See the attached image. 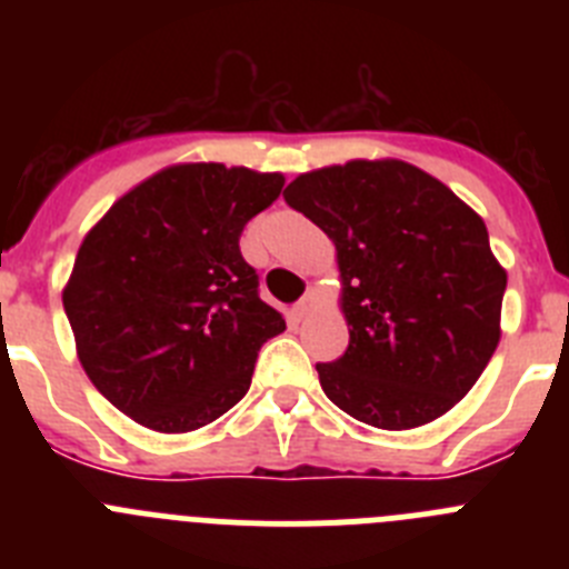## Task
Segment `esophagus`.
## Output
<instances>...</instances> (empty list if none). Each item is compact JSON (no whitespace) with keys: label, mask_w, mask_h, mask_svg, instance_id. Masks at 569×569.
Masks as SVG:
<instances>
[{"label":"esophagus","mask_w":569,"mask_h":569,"mask_svg":"<svg viewBox=\"0 0 569 569\" xmlns=\"http://www.w3.org/2000/svg\"><path fill=\"white\" fill-rule=\"evenodd\" d=\"M313 305H316V296L308 290V293L301 296V299L293 305V319H296V321L305 319V316H308L310 310H313Z\"/></svg>","instance_id":"esophagus-1"}]
</instances>
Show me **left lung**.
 <instances>
[{"label":"left lung","instance_id":"8db88e82","mask_svg":"<svg viewBox=\"0 0 569 569\" xmlns=\"http://www.w3.org/2000/svg\"><path fill=\"white\" fill-rule=\"evenodd\" d=\"M284 202L333 239L350 345L316 365L347 416L410 430L465 399L499 345L507 273L479 213L407 162L301 173Z\"/></svg>","mask_w":569,"mask_h":569}]
</instances>
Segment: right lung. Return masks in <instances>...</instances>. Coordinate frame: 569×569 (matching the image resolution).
<instances>
[{"label": "right lung", "instance_id": "1", "mask_svg": "<svg viewBox=\"0 0 569 569\" xmlns=\"http://www.w3.org/2000/svg\"><path fill=\"white\" fill-rule=\"evenodd\" d=\"M281 173L176 164L124 193L84 236L62 301L99 393L159 433H190L248 393L284 319L239 250Z\"/></svg>", "mask_w": 569, "mask_h": 569}]
</instances>
